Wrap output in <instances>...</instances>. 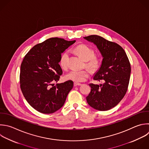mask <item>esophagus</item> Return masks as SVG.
Wrapping results in <instances>:
<instances>
[{
    "label": "esophagus",
    "instance_id": "obj_1",
    "mask_svg": "<svg viewBox=\"0 0 149 149\" xmlns=\"http://www.w3.org/2000/svg\"><path fill=\"white\" fill-rule=\"evenodd\" d=\"M81 83H77V82H74V86L76 87V86H81Z\"/></svg>",
    "mask_w": 149,
    "mask_h": 149
}]
</instances>
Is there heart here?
<instances>
[{"instance_id":"1","label":"heart","mask_w":149,"mask_h":149,"mask_svg":"<svg viewBox=\"0 0 149 149\" xmlns=\"http://www.w3.org/2000/svg\"><path fill=\"white\" fill-rule=\"evenodd\" d=\"M74 51L85 61L86 66L92 70H97L100 66L101 61L100 58L94 56V51L90 47L80 44L74 48ZM69 57V52H64L61 57L59 63L62 68L66 69L68 65V59ZM90 75V71L88 69L84 70H72L65 75L66 80H70L76 82H81L86 80Z\"/></svg>"}]
</instances>
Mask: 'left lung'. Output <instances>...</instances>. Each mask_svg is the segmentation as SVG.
<instances>
[{
    "label": "left lung",
    "mask_w": 149,
    "mask_h": 149,
    "mask_svg": "<svg viewBox=\"0 0 149 149\" xmlns=\"http://www.w3.org/2000/svg\"><path fill=\"white\" fill-rule=\"evenodd\" d=\"M83 38L96 45L102 57L101 65L93 79L104 81L100 85L91 83L86 97L88 105L98 111L115 107L125 96L129 85L131 68L124 49L116 43L97 35Z\"/></svg>",
    "instance_id": "obj_1"
}]
</instances>
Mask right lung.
Instances as JSON below:
<instances>
[{"mask_svg": "<svg viewBox=\"0 0 149 149\" xmlns=\"http://www.w3.org/2000/svg\"><path fill=\"white\" fill-rule=\"evenodd\" d=\"M75 40L51 38L33 47L24 56L20 67V83L28 103L43 113H52L61 108L73 87V82L59 81L63 72L59 63L62 54Z\"/></svg>", "mask_w": 149, "mask_h": 149, "instance_id": "add662e5", "label": "right lung"}]
</instances>
